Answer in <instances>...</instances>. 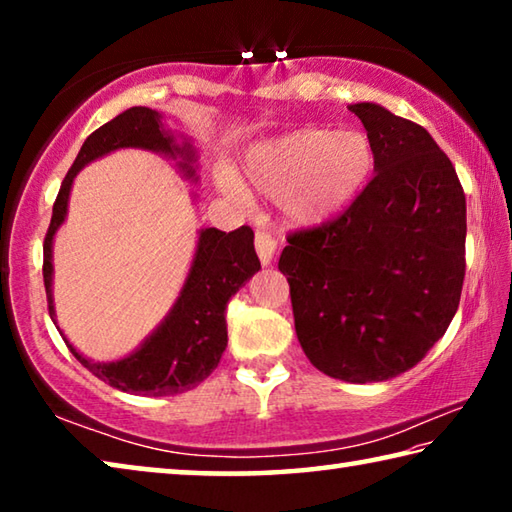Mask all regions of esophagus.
<instances>
[{"label": "esophagus", "mask_w": 512, "mask_h": 512, "mask_svg": "<svg viewBox=\"0 0 512 512\" xmlns=\"http://www.w3.org/2000/svg\"><path fill=\"white\" fill-rule=\"evenodd\" d=\"M275 248H277V241L271 235H268V232H257V235H255V250L259 255V262H262L264 266L273 262Z\"/></svg>", "instance_id": "1"}]
</instances>
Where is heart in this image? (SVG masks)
Returning <instances> with one entry per match:
<instances>
[{
  "instance_id": "b5f03b06",
  "label": "heart",
  "mask_w": 512,
  "mask_h": 512,
  "mask_svg": "<svg viewBox=\"0 0 512 512\" xmlns=\"http://www.w3.org/2000/svg\"><path fill=\"white\" fill-rule=\"evenodd\" d=\"M375 167V144L359 128H298L250 146L241 176L221 167L216 183L235 198H244L246 187L273 196L284 223L309 230L348 210Z\"/></svg>"
}]
</instances>
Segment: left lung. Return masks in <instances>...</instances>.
Here are the masks:
<instances>
[{"label": "left lung", "mask_w": 512, "mask_h": 512, "mask_svg": "<svg viewBox=\"0 0 512 512\" xmlns=\"http://www.w3.org/2000/svg\"><path fill=\"white\" fill-rule=\"evenodd\" d=\"M350 110L375 144V178L339 219L291 235L277 268L307 359L334 379L372 384L413 368L452 323L465 194L422 126L372 101Z\"/></svg>", "instance_id": "8db88e82"}]
</instances>
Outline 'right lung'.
Returning a JSON list of instances; mask_svg holds the SVG:
<instances>
[{
  "label": "right lung",
  "mask_w": 512,
  "mask_h": 512,
  "mask_svg": "<svg viewBox=\"0 0 512 512\" xmlns=\"http://www.w3.org/2000/svg\"><path fill=\"white\" fill-rule=\"evenodd\" d=\"M119 149H142L158 153L176 162L178 171L187 180L198 183V151L194 142L164 126V117L151 108H128L97 128L83 142L79 155L67 171L54 203V214L45 237V289L49 316L56 323L54 307V239L60 225L67 219L69 194L74 178L90 162L106 158ZM196 248L192 264L176 302L160 325L137 345L133 352L115 361H94L85 357L67 341L58 327L67 348L88 368L94 377L106 381L124 393L164 397L192 391L219 366L221 354L228 345L225 329V305L259 268L253 244V230L248 225L232 232L201 228L196 232Z\"/></svg>",
  "instance_id": "add662e5"
}]
</instances>
